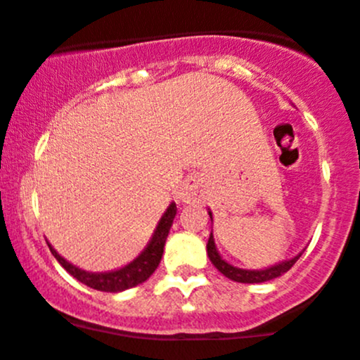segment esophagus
<instances>
[{
    "label": "esophagus",
    "instance_id": "34e87169",
    "mask_svg": "<svg viewBox=\"0 0 360 360\" xmlns=\"http://www.w3.org/2000/svg\"><path fill=\"white\" fill-rule=\"evenodd\" d=\"M202 193H204V184H202L200 177L188 176L181 184V190L177 191V198L184 204H191V202L200 200Z\"/></svg>",
    "mask_w": 360,
    "mask_h": 360
}]
</instances>
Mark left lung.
Wrapping results in <instances>:
<instances>
[{
  "label": "left lung",
  "mask_w": 360,
  "mask_h": 360,
  "mask_svg": "<svg viewBox=\"0 0 360 360\" xmlns=\"http://www.w3.org/2000/svg\"><path fill=\"white\" fill-rule=\"evenodd\" d=\"M209 216H211V221H212L211 211H209ZM207 255H209V260L212 262V265L218 269L223 276L229 278V280L237 281V283H264V281L274 280V278H278V276H281V274L287 273L288 269H292V265L299 260V257L302 255V251L297 255V257L290 258V260L280 262V264L271 265V267H267V269H260V271L239 269V267H233V265H230L229 262L223 260L221 255H219L218 250H216L214 237H212V232H211V236H209V240H207Z\"/></svg>",
  "instance_id": "obj_1"
}]
</instances>
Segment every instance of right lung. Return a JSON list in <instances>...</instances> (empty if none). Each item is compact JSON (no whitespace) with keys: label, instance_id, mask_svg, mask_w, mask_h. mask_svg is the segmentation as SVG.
<instances>
[{"label":"right lung","instance_id":"obj_1","mask_svg":"<svg viewBox=\"0 0 360 360\" xmlns=\"http://www.w3.org/2000/svg\"><path fill=\"white\" fill-rule=\"evenodd\" d=\"M176 212L177 207L172 202V204L167 207V211L163 212L162 218H160L155 233H153L151 240H149L148 246L144 248V251H142L134 262L127 264L124 267L116 269V271H109V273H87V271H82V269L75 267V265L70 264L68 260H65L51 244H49V248H51V253L54 255L56 260H58L75 280H79L80 283L87 285L89 288H95V290L114 292V294H116V292L128 290V288L144 283V281L155 273L156 267L160 265V260H162L163 246H165L167 236H169V230L170 226H172L174 218H176Z\"/></svg>","mask_w":360,"mask_h":360}]
</instances>
